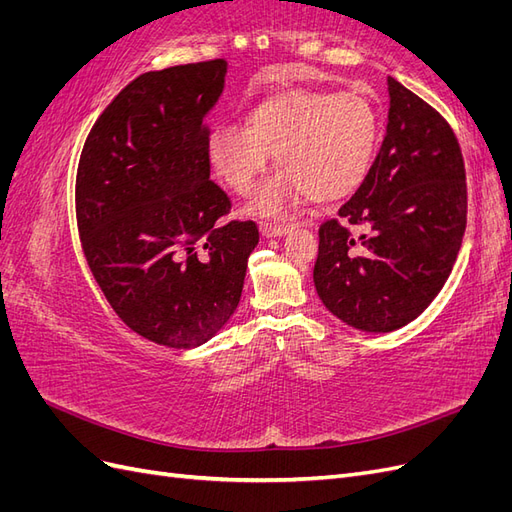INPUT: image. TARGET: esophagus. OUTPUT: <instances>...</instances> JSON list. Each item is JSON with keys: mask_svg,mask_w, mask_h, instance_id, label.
Wrapping results in <instances>:
<instances>
[{"mask_svg": "<svg viewBox=\"0 0 512 512\" xmlns=\"http://www.w3.org/2000/svg\"><path fill=\"white\" fill-rule=\"evenodd\" d=\"M292 230V224H273V222H262L260 232L265 237H284Z\"/></svg>", "mask_w": 512, "mask_h": 512, "instance_id": "34e87169", "label": "esophagus"}]
</instances>
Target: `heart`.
<instances>
[{
	"label": "heart",
	"instance_id": "obj_1",
	"mask_svg": "<svg viewBox=\"0 0 512 512\" xmlns=\"http://www.w3.org/2000/svg\"><path fill=\"white\" fill-rule=\"evenodd\" d=\"M380 143L376 106L356 91L292 87L260 100L245 126L224 121L209 134V160L232 192L247 196L271 166L284 173L254 194L250 211L282 215L301 196H350L365 181Z\"/></svg>",
	"mask_w": 512,
	"mask_h": 512
}]
</instances>
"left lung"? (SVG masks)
I'll return each instance as SVG.
<instances>
[{"instance_id":"1","label":"left lung","mask_w":512,"mask_h":512,"mask_svg":"<svg viewBox=\"0 0 512 512\" xmlns=\"http://www.w3.org/2000/svg\"><path fill=\"white\" fill-rule=\"evenodd\" d=\"M389 126L376 162L320 226L318 297L354 329L389 333L436 299L468 222L461 147L448 121L389 76Z\"/></svg>"}]
</instances>
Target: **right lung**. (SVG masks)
<instances>
[{"label": "right lung", "mask_w": 512, "mask_h": 512, "mask_svg": "<svg viewBox=\"0 0 512 512\" xmlns=\"http://www.w3.org/2000/svg\"><path fill=\"white\" fill-rule=\"evenodd\" d=\"M226 61L145 72L106 106L76 170V226L106 301L153 344H205L235 314L254 220L222 218L203 117L224 89Z\"/></svg>", "instance_id": "1"}]
</instances>
